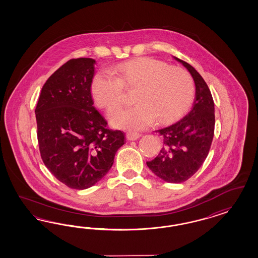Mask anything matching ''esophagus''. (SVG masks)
Masks as SVG:
<instances>
[{
	"mask_svg": "<svg viewBox=\"0 0 258 258\" xmlns=\"http://www.w3.org/2000/svg\"><path fill=\"white\" fill-rule=\"evenodd\" d=\"M125 136H126L127 140L134 141L140 138L141 134L140 133H135V132H126Z\"/></svg>",
	"mask_w": 258,
	"mask_h": 258,
	"instance_id": "1",
	"label": "esophagus"
}]
</instances>
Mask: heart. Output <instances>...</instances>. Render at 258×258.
<instances>
[{"label":"heart","mask_w":258,"mask_h":258,"mask_svg":"<svg viewBox=\"0 0 258 258\" xmlns=\"http://www.w3.org/2000/svg\"><path fill=\"white\" fill-rule=\"evenodd\" d=\"M115 77L106 72L95 73L91 93L100 109L116 108L124 96V89L135 90L132 107L112 109L110 124L119 128L142 130L153 124H170L189 109L195 94L193 78L179 66L152 57H138L119 63Z\"/></svg>","instance_id":"heart-1"}]
</instances>
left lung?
Here are the masks:
<instances>
[{
	"instance_id": "left-lung-1",
	"label": "left lung",
	"mask_w": 258,
	"mask_h": 258,
	"mask_svg": "<svg viewBox=\"0 0 258 258\" xmlns=\"http://www.w3.org/2000/svg\"><path fill=\"white\" fill-rule=\"evenodd\" d=\"M175 58L190 72L194 79L195 100L184 117L159 131L164 137V148L147 164L160 179L179 183L191 178L209 153L215 130V106L203 77L190 64Z\"/></svg>"
}]
</instances>
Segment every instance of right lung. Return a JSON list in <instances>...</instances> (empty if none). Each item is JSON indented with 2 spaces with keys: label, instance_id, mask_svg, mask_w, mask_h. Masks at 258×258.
Here are the masks:
<instances>
[{
  "label": "right lung",
  "instance_id": "add662e5",
  "mask_svg": "<svg viewBox=\"0 0 258 258\" xmlns=\"http://www.w3.org/2000/svg\"><path fill=\"white\" fill-rule=\"evenodd\" d=\"M95 60L72 58L47 79L35 109L40 156L65 185L91 187L109 172L125 134L108 127L94 107Z\"/></svg>",
  "mask_w": 258,
  "mask_h": 258
}]
</instances>
